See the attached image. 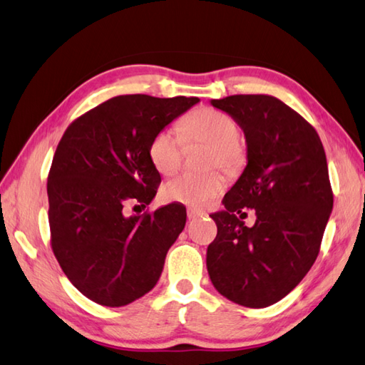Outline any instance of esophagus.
Instances as JSON below:
<instances>
[{"instance_id":"obj_1","label":"esophagus","mask_w":365,"mask_h":365,"mask_svg":"<svg viewBox=\"0 0 365 365\" xmlns=\"http://www.w3.org/2000/svg\"><path fill=\"white\" fill-rule=\"evenodd\" d=\"M199 217H202V212H199L196 209H188V220H196Z\"/></svg>"}]
</instances>
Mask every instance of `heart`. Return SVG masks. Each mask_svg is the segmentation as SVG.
Returning <instances> with one entry per match:
<instances>
[{
	"mask_svg": "<svg viewBox=\"0 0 365 365\" xmlns=\"http://www.w3.org/2000/svg\"><path fill=\"white\" fill-rule=\"evenodd\" d=\"M180 133L173 128L158 131L148 147V156L160 174L169 175L180 168L183 140L209 142L207 166H221L226 170L239 169L245 161V145L239 139V125L227 113L202 107L182 121ZM226 187L223 174L210 170L205 174H180L164 183L163 197L170 202L204 205L217 197Z\"/></svg>",
	"mask_w": 365,
	"mask_h": 365,
	"instance_id": "obj_1",
	"label": "heart"
}]
</instances>
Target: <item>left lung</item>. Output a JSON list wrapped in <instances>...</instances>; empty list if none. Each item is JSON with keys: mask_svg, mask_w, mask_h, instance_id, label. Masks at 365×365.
<instances>
[{"mask_svg": "<svg viewBox=\"0 0 365 365\" xmlns=\"http://www.w3.org/2000/svg\"><path fill=\"white\" fill-rule=\"evenodd\" d=\"M242 128L247 166L212 213L218 232L207 248V270L221 296L262 309L280 301L319 253L334 197L319 135L280 99L234 95L212 99ZM255 208L248 228L237 218ZM242 218V215H240Z\"/></svg>", "mask_w": 365, "mask_h": 365, "instance_id": "1", "label": "left lung"}]
</instances>
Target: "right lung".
Listing matches in <instances>:
<instances>
[{"label":"right lung","mask_w":365,"mask_h":365,"mask_svg":"<svg viewBox=\"0 0 365 365\" xmlns=\"http://www.w3.org/2000/svg\"><path fill=\"white\" fill-rule=\"evenodd\" d=\"M199 98H112L68 126L47 180L52 250L69 282L90 301L123 307L152 289L187 223L178 204L125 217L130 201L148 205L161 182L148 147L153 135Z\"/></svg>","instance_id":"right-lung-1"}]
</instances>
